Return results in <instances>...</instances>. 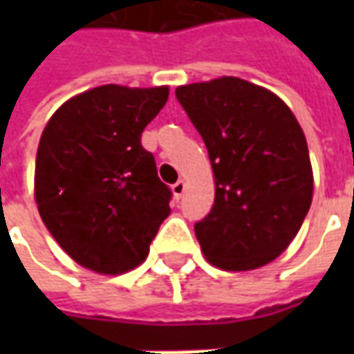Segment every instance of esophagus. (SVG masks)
I'll use <instances>...</instances> for the list:
<instances>
[{
	"label": "esophagus",
	"instance_id": "34e87169",
	"mask_svg": "<svg viewBox=\"0 0 354 354\" xmlns=\"http://www.w3.org/2000/svg\"><path fill=\"white\" fill-rule=\"evenodd\" d=\"M184 192H185V182L184 180H178L176 184L172 185V193H174V197L180 199V197L184 195Z\"/></svg>",
	"mask_w": 354,
	"mask_h": 354
}]
</instances>
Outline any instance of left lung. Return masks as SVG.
Returning a JSON list of instances; mask_svg holds the SVG:
<instances>
[{
    "label": "left lung",
    "mask_w": 354,
    "mask_h": 354,
    "mask_svg": "<svg viewBox=\"0 0 354 354\" xmlns=\"http://www.w3.org/2000/svg\"><path fill=\"white\" fill-rule=\"evenodd\" d=\"M176 98L205 140L214 205L195 235L208 263L252 271L294 241L313 201V167L296 115L241 77L180 85Z\"/></svg>",
    "instance_id": "8db88e82"
}]
</instances>
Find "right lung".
Instances as JSON below:
<instances>
[{
    "mask_svg": "<svg viewBox=\"0 0 354 354\" xmlns=\"http://www.w3.org/2000/svg\"><path fill=\"white\" fill-rule=\"evenodd\" d=\"M167 100V85H102L66 100L43 129L37 210L60 248L94 273L138 267L170 214V189L140 144Z\"/></svg>",
    "mask_w": 354,
    "mask_h": 354,
    "instance_id": "obj_1",
    "label": "right lung"
}]
</instances>
